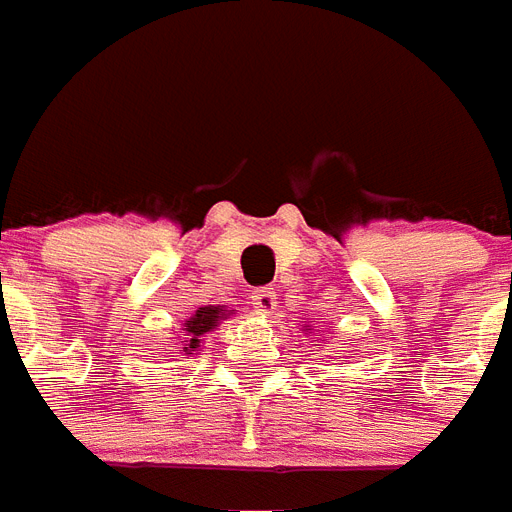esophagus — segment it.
Returning a JSON list of instances; mask_svg holds the SVG:
<instances>
[{
    "label": "esophagus",
    "instance_id": "esophagus-1",
    "mask_svg": "<svg viewBox=\"0 0 512 512\" xmlns=\"http://www.w3.org/2000/svg\"><path fill=\"white\" fill-rule=\"evenodd\" d=\"M253 307L259 310V313H272L275 307H278V294L272 291V288H259V291H253Z\"/></svg>",
    "mask_w": 512,
    "mask_h": 512
}]
</instances>
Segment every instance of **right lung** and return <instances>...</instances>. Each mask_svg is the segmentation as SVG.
I'll use <instances>...</instances> for the list:
<instances>
[{"mask_svg": "<svg viewBox=\"0 0 512 512\" xmlns=\"http://www.w3.org/2000/svg\"><path fill=\"white\" fill-rule=\"evenodd\" d=\"M226 310L221 305L215 307V305H207V307H199L197 313L191 315V318H188L186 324V329H183V334H186V340H183V343H186V348H183V351H194V348H199V343H202V340H199V337H205L207 332H213L215 326L221 324V321H224L226 318Z\"/></svg>", "mask_w": 512, "mask_h": 512, "instance_id": "1", "label": "right lung"}]
</instances>
